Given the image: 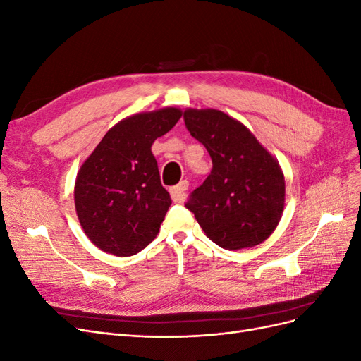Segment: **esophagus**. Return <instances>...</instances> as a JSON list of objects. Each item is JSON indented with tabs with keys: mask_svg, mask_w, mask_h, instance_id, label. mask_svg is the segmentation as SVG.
I'll list each match as a JSON object with an SVG mask.
<instances>
[{
	"mask_svg": "<svg viewBox=\"0 0 361 361\" xmlns=\"http://www.w3.org/2000/svg\"><path fill=\"white\" fill-rule=\"evenodd\" d=\"M188 187H190L188 180H182L179 185H176V187H173V188L170 190V195H171L173 202L182 203L185 199H187V191H188Z\"/></svg>",
	"mask_w": 361,
	"mask_h": 361,
	"instance_id": "obj_1",
	"label": "esophagus"
}]
</instances>
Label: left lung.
Here are the masks:
<instances>
[{"label": "left lung", "mask_w": 361, "mask_h": 361, "mask_svg": "<svg viewBox=\"0 0 361 361\" xmlns=\"http://www.w3.org/2000/svg\"><path fill=\"white\" fill-rule=\"evenodd\" d=\"M183 122L212 159L211 174L190 194L185 207L224 250L264 243L285 207L279 162L241 122L223 111L187 110Z\"/></svg>", "instance_id": "8db88e82"}]
</instances>
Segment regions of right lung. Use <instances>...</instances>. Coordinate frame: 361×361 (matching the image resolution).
<instances>
[{"label":"right lung","instance_id":"obj_1","mask_svg":"<svg viewBox=\"0 0 361 361\" xmlns=\"http://www.w3.org/2000/svg\"><path fill=\"white\" fill-rule=\"evenodd\" d=\"M182 111L164 108L114 125L85 159L75 182V207L90 241L114 256H133L157 238L171 204L152 145Z\"/></svg>","mask_w":361,"mask_h":361}]
</instances>
